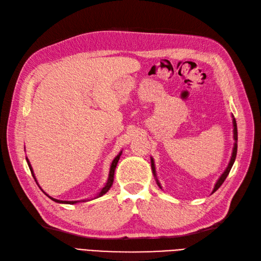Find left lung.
Wrapping results in <instances>:
<instances>
[{
	"label": "left lung",
	"mask_w": 261,
	"mask_h": 261,
	"mask_svg": "<svg viewBox=\"0 0 261 261\" xmlns=\"http://www.w3.org/2000/svg\"><path fill=\"white\" fill-rule=\"evenodd\" d=\"M233 126H234V139H235V144H234V148H233V153H232V158H231V161H230V163H228V167L226 168V170L224 171V173L222 175H221V177L219 178V180L217 181V184H216V186H215V188H213V192L212 193H215L217 189L223 184V181L225 180V178L227 177V175H228V173H230V171H231V169H232V167H233V164H234V161H235V158H236V153H238V125H236V121H235V118H233ZM151 168H152V172H153V174H154V176H155V170H154V163H153V160L151 159ZM156 183H158V185L160 186V183L159 181H158V179H156ZM161 187V186H160Z\"/></svg>",
	"instance_id": "obj_1"
}]
</instances>
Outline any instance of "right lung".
Listing matches in <instances>:
<instances>
[{
  "mask_svg": "<svg viewBox=\"0 0 261 261\" xmlns=\"http://www.w3.org/2000/svg\"><path fill=\"white\" fill-rule=\"evenodd\" d=\"M121 153H122V152L118 153V154L116 155L115 159L112 161L111 169H110V174H109V178H108L107 184L105 185V187H103V188L101 189V192L98 194V196H97V197H100V196H102V195H105V194L109 191L110 187L112 186V184H113V179H114V171H115V168H116V164H117L118 160H120ZM26 160H27V163H28V167H29V169H30V171H31V174H33V176H34V178H35V180H36V177H35V175H34L33 168H31V165H30V163H29V161H28L27 158H26ZM36 183H37V180H36ZM43 193H44V192H43ZM44 194H45V193H44ZM45 195H46V194H45ZM46 196H48V195H46ZM49 198H50V199H52V200H53V201H55V202H60V203H70V204H73V203L78 202V201H63V200H58V199H54V198H52V197H50V196H49ZM82 201H84V200H82Z\"/></svg>",
  "mask_w": 261,
  "mask_h": 261,
  "instance_id": "right-lung-1",
  "label": "right lung"
}]
</instances>
